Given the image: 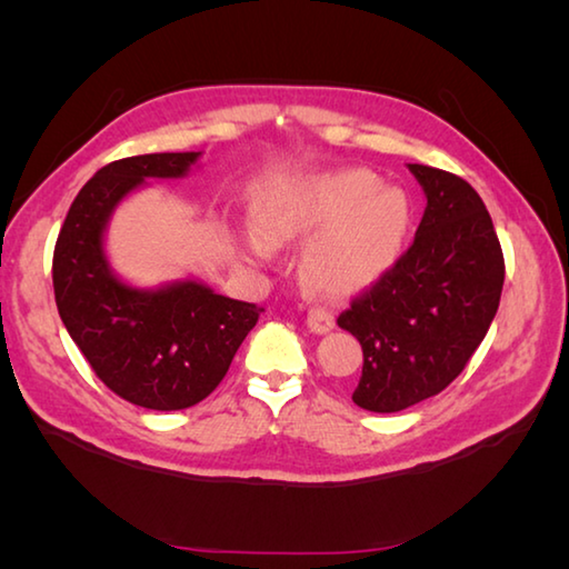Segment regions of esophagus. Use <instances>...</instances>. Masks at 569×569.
Returning <instances> with one entry per match:
<instances>
[{
	"instance_id": "1",
	"label": "esophagus",
	"mask_w": 569,
	"mask_h": 569,
	"mask_svg": "<svg viewBox=\"0 0 569 569\" xmlns=\"http://www.w3.org/2000/svg\"><path fill=\"white\" fill-rule=\"evenodd\" d=\"M308 328H310V332H316V335H328V332H332V330H335L332 312L325 310V308H312V310L308 312Z\"/></svg>"
}]
</instances>
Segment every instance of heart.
I'll return each mask as SVG.
<instances>
[{"instance_id":"b5f03b06","label":"heart","mask_w":569,"mask_h":569,"mask_svg":"<svg viewBox=\"0 0 569 569\" xmlns=\"http://www.w3.org/2000/svg\"><path fill=\"white\" fill-rule=\"evenodd\" d=\"M379 183L367 168L263 180L251 196L253 227L241 251L266 261L273 247L316 234L300 259L310 291L325 298L367 291L393 269L413 222L406 192Z\"/></svg>"}]
</instances>
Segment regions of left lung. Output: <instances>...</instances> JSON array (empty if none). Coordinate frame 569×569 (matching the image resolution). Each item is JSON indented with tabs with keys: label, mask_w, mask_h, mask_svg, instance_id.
<instances>
[{
	"label": "left lung",
	"mask_w": 569,
	"mask_h": 569,
	"mask_svg": "<svg viewBox=\"0 0 569 569\" xmlns=\"http://www.w3.org/2000/svg\"><path fill=\"white\" fill-rule=\"evenodd\" d=\"M408 171L426 192L413 244L337 318L365 352L352 401L373 413L416 406L459 377L497 316L506 273L477 190L440 168Z\"/></svg>",
	"instance_id": "left-lung-1"
}]
</instances>
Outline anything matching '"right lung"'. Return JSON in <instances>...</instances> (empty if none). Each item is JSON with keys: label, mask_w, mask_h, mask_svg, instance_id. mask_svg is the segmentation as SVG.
<instances>
[{"label": "right lung", "mask_w": 569, "mask_h": 569, "mask_svg": "<svg viewBox=\"0 0 569 569\" xmlns=\"http://www.w3.org/2000/svg\"><path fill=\"white\" fill-rule=\"evenodd\" d=\"M202 151L143 153L100 168L72 200L53 251L56 306L94 373L124 401L180 410L208 398L263 308L200 278L141 288L107 257L112 214L149 180L186 178Z\"/></svg>", "instance_id": "1"}]
</instances>
